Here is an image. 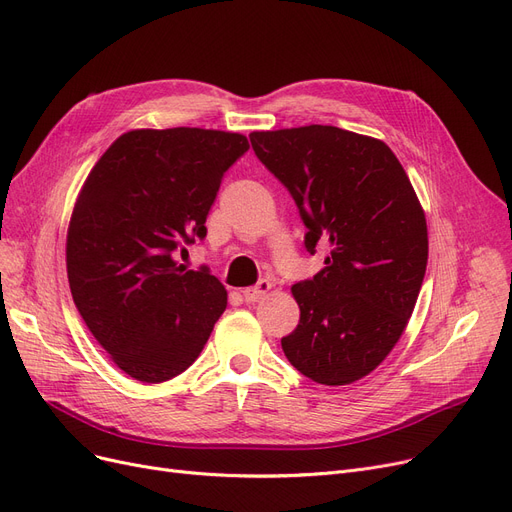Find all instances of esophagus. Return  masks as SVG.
I'll return each instance as SVG.
<instances>
[{"label": "esophagus", "instance_id": "1", "mask_svg": "<svg viewBox=\"0 0 512 512\" xmlns=\"http://www.w3.org/2000/svg\"><path fill=\"white\" fill-rule=\"evenodd\" d=\"M270 290H272V282H270V280H261L257 286H251V288L242 290V297H245L247 303H257V301H261Z\"/></svg>", "mask_w": 512, "mask_h": 512}]
</instances>
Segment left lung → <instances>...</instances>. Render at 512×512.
Segmentation results:
<instances>
[{
	"label": "left lung",
	"instance_id": "8db88e82",
	"mask_svg": "<svg viewBox=\"0 0 512 512\" xmlns=\"http://www.w3.org/2000/svg\"><path fill=\"white\" fill-rule=\"evenodd\" d=\"M249 139L297 203L307 251L330 249L324 270L290 288L301 321L282 351L317 384H353L390 355L419 297L427 224L415 188L392 149L365 134L309 124Z\"/></svg>",
	"mask_w": 512,
	"mask_h": 512
}]
</instances>
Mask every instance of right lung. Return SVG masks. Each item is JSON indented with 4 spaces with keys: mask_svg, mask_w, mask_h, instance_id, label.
<instances>
[{
    "mask_svg": "<svg viewBox=\"0 0 512 512\" xmlns=\"http://www.w3.org/2000/svg\"><path fill=\"white\" fill-rule=\"evenodd\" d=\"M245 134L137 128L107 147L76 197L66 236L74 305L95 340L143 384L172 380L201 355L228 292L176 253L205 238L224 172Z\"/></svg>",
    "mask_w": 512,
    "mask_h": 512,
    "instance_id": "1",
    "label": "right lung"
}]
</instances>
